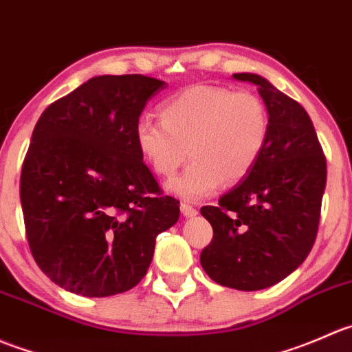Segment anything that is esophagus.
<instances>
[{
  "instance_id": "esophagus-1",
  "label": "esophagus",
  "mask_w": 352,
  "mask_h": 352,
  "mask_svg": "<svg viewBox=\"0 0 352 352\" xmlns=\"http://www.w3.org/2000/svg\"><path fill=\"white\" fill-rule=\"evenodd\" d=\"M181 214L184 215V217H195V215L198 214V210L195 207H191L190 204H181Z\"/></svg>"
}]
</instances>
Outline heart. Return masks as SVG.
<instances>
[{
    "mask_svg": "<svg viewBox=\"0 0 352 352\" xmlns=\"http://www.w3.org/2000/svg\"><path fill=\"white\" fill-rule=\"evenodd\" d=\"M162 121L144 116L135 124V145L159 176L169 177L186 159L191 164L168 183L186 200L210 197L250 175L269 138V113L260 97L224 87L193 85L169 97Z\"/></svg>",
    "mask_w": 352,
    "mask_h": 352,
    "instance_id": "b5f03b06",
    "label": "heart"
}]
</instances>
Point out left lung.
Listing matches in <instances>:
<instances>
[{"mask_svg": "<svg viewBox=\"0 0 352 352\" xmlns=\"http://www.w3.org/2000/svg\"><path fill=\"white\" fill-rule=\"evenodd\" d=\"M232 78L256 85L269 113V138L250 175L217 207H201L214 238L200 263L221 286L258 291L286 279L311 252L327 162L302 106L255 73Z\"/></svg>", "mask_w": 352, "mask_h": 352, "instance_id": "obj_1", "label": "left lung"}]
</instances>
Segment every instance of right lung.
Wrapping results in <instances>:
<instances>
[{
    "label": "right lung",
    "mask_w": 352,
    "mask_h": 352,
    "mask_svg": "<svg viewBox=\"0 0 352 352\" xmlns=\"http://www.w3.org/2000/svg\"><path fill=\"white\" fill-rule=\"evenodd\" d=\"M168 83L100 75L37 121L20 177L30 252L69 293L106 298L147 274L159 232L179 219L135 145V124Z\"/></svg>",
    "instance_id": "obj_1"
}]
</instances>
